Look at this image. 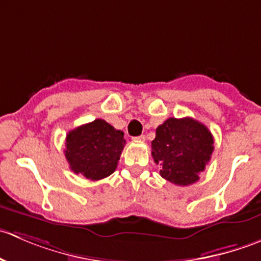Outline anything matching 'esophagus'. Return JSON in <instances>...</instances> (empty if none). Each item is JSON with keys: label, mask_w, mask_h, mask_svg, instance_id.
<instances>
[{"label": "esophagus", "mask_w": 261, "mask_h": 261, "mask_svg": "<svg viewBox=\"0 0 261 261\" xmlns=\"http://www.w3.org/2000/svg\"><path fill=\"white\" fill-rule=\"evenodd\" d=\"M134 140H135V141H145V136H144V135L136 136V138H134Z\"/></svg>", "instance_id": "obj_1"}]
</instances>
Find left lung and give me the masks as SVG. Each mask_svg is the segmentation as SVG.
<instances>
[{"mask_svg": "<svg viewBox=\"0 0 261 261\" xmlns=\"http://www.w3.org/2000/svg\"><path fill=\"white\" fill-rule=\"evenodd\" d=\"M213 151L211 131L192 117H170L158 126L151 141V155L162 165L160 175L177 186L199 179Z\"/></svg>", "mask_w": 261, "mask_h": 261, "instance_id": "obj_1", "label": "left lung"}]
</instances>
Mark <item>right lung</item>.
Instances as JSON below:
<instances>
[{"label":"right lung","mask_w":261,"mask_h":261,"mask_svg":"<svg viewBox=\"0 0 261 261\" xmlns=\"http://www.w3.org/2000/svg\"><path fill=\"white\" fill-rule=\"evenodd\" d=\"M125 144L122 131L97 118L68 133L64 154L72 172L99 180L115 172Z\"/></svg>","instance_id":"right-lung-1"}]
</instances>
